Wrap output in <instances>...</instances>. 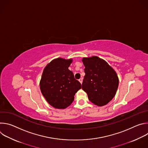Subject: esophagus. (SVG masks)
<instances>
[{"instance_id": "1", "label": "esophagus", "mask_w": 148, "mask_h": 148, "mask_svg": "<svg viewBox=\"0 0 148 148\" xmlns=\"http://www.w3.org/2000/svg\"><path fill=\"white\" fill-rule=\"evenodd\" d=\"M79 82L81 84H82V78H80V79H79Z\"/></svg>"}]
</instances>
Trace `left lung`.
<instances>
[{
  "mask_svg": "<svg viewBox=\"0 0 148 148\" xmlns=\"http://www.w3.org/2000/svg\"><path fill=\"white\" fill-rule=\"evenodd\" d=\"M82 61L86 73L82 89L94 104L98 107L107 105L115 97L118 87L116 71L107 61L97 56L84 57Z\"/></svg>",
  "mask_w": 148,
  "mask_h": 148,
  "instance_id": "left-lung-1",
  "label": "left lung"
}]
</instances>
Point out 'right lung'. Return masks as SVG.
I'll use <instances>...</instances> for the list:
<instances>
[{
	"label": "right lung",
	"instance_id": "1",
	"mask_svg": "<svg viewBox=\"0 0 148 148\" xmlns=\"http://www.w3.org/2000/svg\"><path fill=\"white\" fill-rule=\"evenodd\" d=\"M73 59L57 58L45 67L40 81L41 92L53 107L64 110L72 103L75 93L81 88L80 82L69 70Z\"/></svg>",
	"mask_w": 148,
	"mask_h": 148
}]
</instances>
